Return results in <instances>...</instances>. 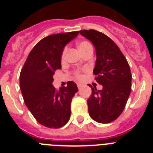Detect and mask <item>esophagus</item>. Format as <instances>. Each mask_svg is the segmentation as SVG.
<instances>
[{
  "instance_id": "obj_1",
  "label": "esophagus",
  "mask_w": 153,
  "mask_h": 153,
  "mask_svg": "<svg viewBox=\"0 0 153 153\" xmlns=\"http://www.w3.org/2000/svg\"><path fill=\"white\" fill-rule=\"evenodd\" d=\"M76 85H77V87H78V88H79V89L80 88L81 86H83V85L81 84V83H76Z\"/></svg>"
}]
</instances>
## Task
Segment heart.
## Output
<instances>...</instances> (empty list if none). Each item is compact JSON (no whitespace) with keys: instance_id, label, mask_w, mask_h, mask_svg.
I'll return each mask as SVG.
<instances>
[{"instance_id":"heart-1","label":"heart","mask_w":153,"mask_h":153,"mask_svg":"<svg viewBox=\"0 0 153 153\" xmlns=\"http://www.w3.org/2000/svg\"><path fill=\"white\" fill-rule=\"evenodd\" d=\"M78 48H79V51H80L82 53H85L86 51H87L90 49H93V47H92V44H90V42L86 41V40H83V41L79 42L78 44ZM67 47H64V49L63 50V52H62L61 54V60H63L66 57V55H67ZM74 77L76 78V79H81L82 78V74H81L80 70H76L74 72Z\"/></svg>"}]
</instances>
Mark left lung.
Instances as JSON below:
<instances>
[{"instance_id":"obj_1","label":"left lung","mask_w":153,"mask_h":153,"mask_svg":"<svg viewBox=\"0 0 153 153\" xmlns=\"http://www.w3.org/2000/svg\"><path fill=\"white\" fill-rule=\"evenodd\" d=\"M79 33L95 47L97 61L93 74L101 90L92 89L87 100L89 114L100 123H109L117 120L123 111L131 92L129 65L118 46L106 34L96 30H83Z\"/></svg>"}]
</instances>
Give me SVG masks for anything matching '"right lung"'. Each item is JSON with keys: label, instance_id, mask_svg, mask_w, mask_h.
I'll list each match as a JSON object with an SVG mask.
<instances>
[{"label": "right lung", "instance_id": "right-lung-1", "mask_svg": "<svg viewBox=\"0 0 153 153\" xmlns=\"http://www.w3.org/2000/svg\"><path fill=\"white\" fill-rule=\"evenodd\" d=\"M79 31L47 36L31 50L20 74V87L27 107L36 120L48 128L58 129L70 118V104L78 91L74 81L57 90L53 76L61 69L62 51Z\"/></svg>", "mask_w": 153, "mask_h": 153}]
</instances>
